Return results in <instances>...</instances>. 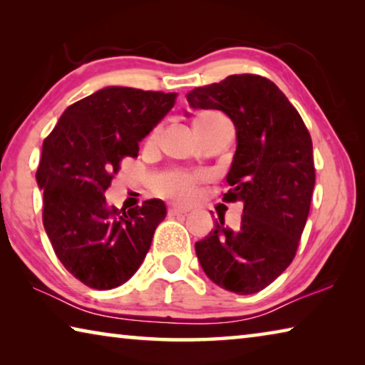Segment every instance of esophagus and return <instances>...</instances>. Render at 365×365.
Segmentation results:
<instances>
[{"label": "esophagus", "mask_w": 365, "mask_h": 365, "mask_svg": "<svg viewBox=\"0 0 365 365\" xmlns=\"http://www.w3.org/2000/svg\"><path fill=\"white\" fill-rule=\"evenodd\" d=\"M190 212L188 207H183V206H170L169 207V215H180V214H187Z\"/></svg>", "instance_id": "34e87169"}]
</instances>
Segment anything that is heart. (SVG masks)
I'll list each match as a JSON object with an SVG mask.
<instances>
[{
  "label": "heart",
  "mask_w": 365,
  "mask_h": 365,
  "mask_svg": "<svg viewBox=\"0 0 365 365\" xmlns=\"http://www.w3.org/2000/svg\"><path fill=\"white\" fill-rule=\"evenodd\" d=\"M222 120H228L224 114L217 113V110H202L197 114L193 120V127L196 133L202 137L207 128H211L215 123ZM201 180V174L197 172H188L180 169H170L164 170L154 177L153 187L158 195L169 197V200L187 202L193 200L196 195L197 182Z\"/></svg>",
  "instance_id": "heart-1"
}]
</instances>
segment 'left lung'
Here are the masks:
<instances>
[{"mask_svg": "<svg viewBox=\"0 0 365 365\" xmlns=\"http://www.w3.org/2000/svg\"><path fill=\"white\" fill-rule=\"evenodd\" d=\"M191 108L219 109L237 127V153L224 193L243 205L242 227L220 224L195 245L215 285L237 294L269 287L296 256L316 183L312 140L282 90L255 73H235L187 95Z\"/></svg>", "mask_w": 365, "mask_h": 365, "instance_id": "obj_1", "label": "left lung"}]
</instances>
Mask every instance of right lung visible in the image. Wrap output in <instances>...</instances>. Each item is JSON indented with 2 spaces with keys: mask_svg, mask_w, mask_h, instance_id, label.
<instances>
[{
  "mask_svg": "<svg viewBox=\"0 0 365 365\" xmlns=\"http://www.w3.org/2000/svg\"><path fill=\"white\" fill-rule=\"evenodd\" d=\"M175 100L177 93L108 86L67 108L43 141V225L59 261L86 287L110 289L130 279L168 214L160 200L119 211L104 191Z\"/></svg>",
  "mask_w": 365,
  "mask_h": 365,
  "instance_id": "add662e5",
  "label": "right lung"
}]
</instances>
